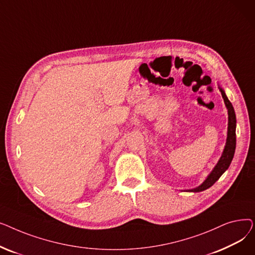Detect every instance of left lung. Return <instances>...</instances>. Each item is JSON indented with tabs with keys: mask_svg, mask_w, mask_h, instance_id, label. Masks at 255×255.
Segmentation results:
<instances>
[{
	"mask_svg": "<svg viewBox=\"0 0 255 255\" xmlns=\"http://www.w3.org/2000/svg\"><path fill=\"white\" fill-rule=\"evenodd\" d=\"M219 91L221 92L222 98L224 99L225 105L229 110V128H227V139H226V144L225 148L223 151V154L220 158V160L218 161L217 165L214 167L213 171L210 173L209 177L207 178V180L198 186L197 188L188 190L190 192H199V191H204L212 185L215 184V182L222 176V173L229 168L232 160L234 158L235 155V151H236V114H235V110L233 107V104L231 103V101L229 100V98L226 97L225 93L222 89H219Z\"/></svg>",
	"mask_w": 255,
	"mask_h": 255,
	"instance_id": "8db88e82",
	"label": "left lung"
}]
</instances>
